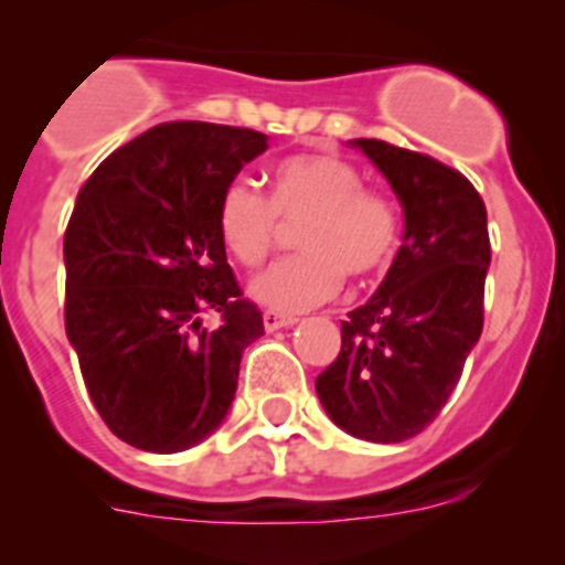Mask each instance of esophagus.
I'll return each instance as SVG.
<instances>
[{"instance_id":"1","label":"esophagus","mask_w":565,"mask_h":565,"mask_svg":"<svg viewBox=\"0 0 565 565\" xmlns=\"http://www.w3.org/2000/svg\"><path fill=\"white\" fill-rule=\"evenodd\" d=\"M262 322H265V330H278V328H292L298 319L276 315V311H265V315H262Z\"/></svg>"}]
</instances>
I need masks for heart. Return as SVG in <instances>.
<instances>
[{
  "label": "heart",
  "instance_id": "b5f03b06",
  "mask_svg": "<svg viewBox=\"0 0 565 565\" xmlns=\"http://www.w3.org/2000/svg\"><path fill=\"white\" fill-rule=\"evenodd\" d=\"M298 232L300 256L278 262L250 281V298L284 317L303 315L341 292L344 276L372 278L391 262L398 213L391 199L363 188V174L330 152L284 158L273 169L270 199L248 180L226 185L218 232L241 265L270 256L284 226Z\"/></svg>",
  "mask_w": 565,
  "mask_h": 565
}]
</instances>
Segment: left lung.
Segmentation results:
<instances>
[{"mask_svg":"<svg viewBox=\"0 0 565 565\" xmlns=\"http://www.w3.org/2000/svg\"><path fill=\"white\" fill-rule=\"evenodd\" d=\"M404 210L402 248L377 292L341 322V350L317 377L335 426L369 443L424 431L483 328L487 207L465 174L380 139H352Z\"/></svg>","mask_w":565,"mask_h":565,"instance_id":"left-lung-1","label":"left lung"}]
</instances>
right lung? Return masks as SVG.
Wrapping results in <instances>:
<instances>
[{
	"label": "right lung",
	"instance_id": "obj_1",
	"mask_svg": "<svg viewBox=\"0 0 565 565\" xmlns=\"http://www.w3.org/2000/svg\"><path fill=\"white\" fill-rule=\"evenodd\" d=\"M267 136L163 122L78 191L65 232V330L95 409L128 446L177 454L224 424L243 350L265 333L218 232V202ZM218 313V329L201 322Z\"/></svg>",
	"mask_w": 565,
	"mask_h": 565
}]
</instances>
